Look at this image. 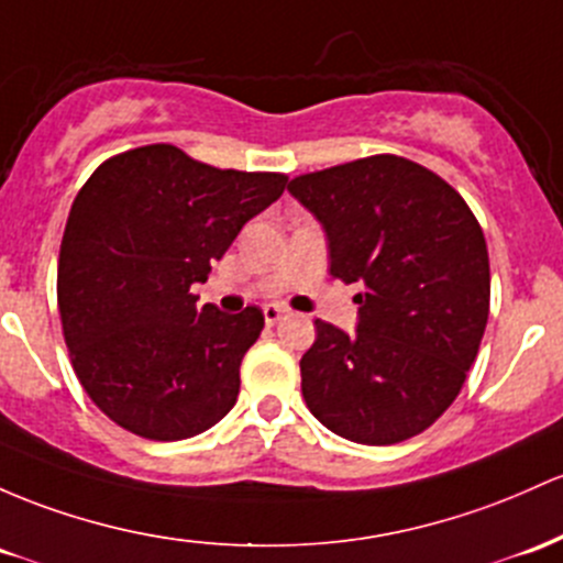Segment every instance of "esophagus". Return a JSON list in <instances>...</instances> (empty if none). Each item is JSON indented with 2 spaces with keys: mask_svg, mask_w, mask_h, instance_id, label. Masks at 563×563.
Masks as SVG:
<instances>
[{
  "mask_svg": "<svg viewBox=\"0 0 563 563\" xmlns=\"http://www.w3.org/2000/svg\"><path fill=\"white\" fill-rule=\"evenodd\" d=\"M283 314H286V310H283V307H277V305L264 307V320H267V325H275L277 320L283 318Z\"/></svg>",
  "mask_w": 563,
  "mask_h": 563,
  "instance_id": "obj_1",
  "label": "esophagus"
}]
</instances>
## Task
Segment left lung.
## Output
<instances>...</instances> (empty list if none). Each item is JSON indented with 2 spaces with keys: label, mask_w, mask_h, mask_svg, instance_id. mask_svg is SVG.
<instances>
[{
  "label": "left lung",
  "mask_w": 563,
  "mask_h": 563,
  "mask_svg": "<svg viewBox=\"0 0 563 563\" xmlns=\"http://www.w3.org/2000/svg\"><path fill=\"white\" fill-rule=\"evenodd\" d=\"M288 191L325 227L331 277L357 283V331L314 320L301 395L347 441L419 435L460 395L489 320V251L467 202L438 173L372 154L305 173Z\"/></svg>",
  "instance_id": "8db88e82"
}]
</instances>
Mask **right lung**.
<instances>
[{
  "mask_svg": "<svg viewBox=\"0 0 563 563\" xmlns=\"http://www.w3.org/2000/svg\"><path fill=\"white\" fill-rule=\"evenodd\" d=\"M286 181L213 168L173 144L128 150L92 170L60 240L58 312L74 374L111 422L184 441L230 413L264 314L197 310L191 286Z\"/></svg>",
  "mask_w": 563,
  "mask_h": 563,
  "instance_id": "1",
  "label": "right lung"
}]
</instances>
